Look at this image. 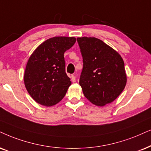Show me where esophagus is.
<instances>
[{"mask_svg":"<svg viewBox=\"0 0 151 151\" xmlns=\"http://www.w3.org/2000/svg\"><path fill=\"white\" fill-rule=\"evenodd\" d=\"M76 78H77L76 75H74V74H72V75H71V80H72V82H75L76 81Z\"/></svg>","mask_w":151,"mask_h":151,"instance_id":"1","label":"esophagus"}]
</instances>
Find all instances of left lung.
Masks as SVG:
<instances>
[{
    "label": "left lung",
    "mask_w": 151,
    "mask_h": 151,
    "mask_svg": "<svg viewBox=\"0 0 151 151\" xmlns=\"http://www.w3.org/2000/svg\"><path fill=\"white\" fill-rule=\"evenodd\" d=\"M83 58L79 79L84 96L97 106L115 100L127 82L123 58L118 52L95 37H77Z\"/></svg>",
    "instance_id": "1"
}]
</instances>
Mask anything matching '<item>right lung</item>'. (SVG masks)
<instances>
[{
    "label": "right lung",
    "instance_id": "obj_1",
    "mask_svg": "<svg viewBox=\"0 0 151 151\" xmlns=\"http://www.w3.org/2000/svg\"><path fill=\"white\" fill-rule=\"evenodd\" d=\"M75 42L73 37H54L32 53L25 70L24 83L35 102L51 106L65 97L72 83L65 72L64 53Z\"/></svg>",
    "mask_w": 151,
    "mask_h": 151
}]
</instances>
